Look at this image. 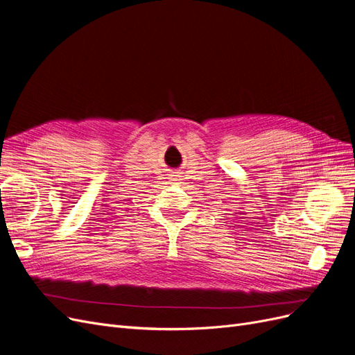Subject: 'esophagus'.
<instances>
[{
    "label": "esophagus",
    "mask_w": 355,
    "mask_h": 355,
    "mask_svg": "<svg viewBox=\"0 0 355 355\" xmlns=\"http://www.w3.org/2000/svg\"><path fill=\"white\" fill-rule=\"evenodd\" d=\"M170 182H171V184H179L180 179H179L178 175H171V176H170Z\"/></svg>",
    "instance_id": "34e87169"
}]
</instances>
